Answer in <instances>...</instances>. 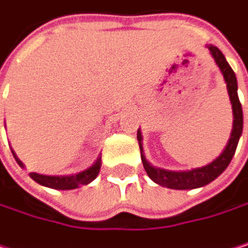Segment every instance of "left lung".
<instances>
[{
  "label": "left lung",
  "instance_id": "8db88e82",
  "mask_svg": "<svg viewBox=\"0 0 248 248\" xmlns=\"http://www.w3.org/2000/svg\"><path fill=\"white\" fill-rule=\"evenodd\" d=\"M206 47H208L211 56L214 58L217 66L219 67V70L224 76V80L227 83V91H228V96H230V102H231V108H232L231 136H230V140H228L225 149L222 150V153L217 159H214L211 163L201 166V168H193L190 170H166V169L153 166L146 159L144 152H143V136H141V130L139 128L137 140H139L141 162H143L146 173L155 184L169 187V189H178V190L196 189V187H202V186L211 184L212 181H215L228 168V165L235 153L238 140L243 134V108H241L238 93H237L238 86H237L235 73L218 47H215L212 45H206Z\"/></svg>",
  "mask_w": 248,
  "mask_h": 248
}]
</instances>
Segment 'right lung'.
<instances>
[{
	"label": "right lung",
	"mask_w": 248,
	"mask_h": 248,
	"mask_svg": "<svg viewBox=\"0 0 248 248\" xmlns=\"http://www.w3.org/2000/svg\"><path fill=\"white\" fill-rule=\"evenodd\" d=\"M13 152V156L16 159V162L20 165V168L24 169V163L17 157V155L14 153V150L11 149ZM101 156H98V159L89 166L86 168L85 170L82 172H78V173H72V175H40V173H36V172H31L30 173V178L37 182L39 185L46 186V187H52V189H58V190H70V189H76L79 186L88 185L91 184L99 173V169H101Z\"/></svg>",
	"instance_id": "1"
}]
</instances>
